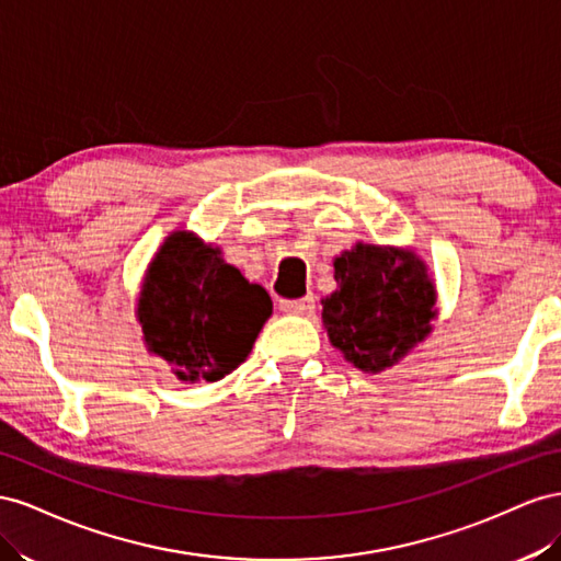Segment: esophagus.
Wrapping results in <instances>:
<instances>
[{"mask_svg": "<svg viewBox=\"0 0 561 561\" xmlns=\"http://www.w3.org/2000/svg\"><path fill=\"white\" fill-rule=\"evenodd\" d=\"M282 312L289 314H310L314 310V296L308 294L306 298H296V300H279Z\"/></svg>", "mask_w": 561, "mask_h": 561, "instance_id": "34e87169", "label": "esophagus"}]
</instances>
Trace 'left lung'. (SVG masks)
I'll list each match as a JSON object with an SVG mask.
<instances>
[{
  "label": "left lung",
  "instance_id": "left-lung-1",
  "mask_svg": "<svg viewBox=\"0 0 561 561\" xmlns=\"http://www.w3.org/2000/svg\"><path fill=\"white\" fill-rule=\"evenodd\" d=\"M339 289L322 298L329 341L364 374L386 371L432 331L437 291L409 249L357 242L333 259Z\"/></svg>",
  "mask_w": 561,
  "mask_h": 561
}]
</instances>
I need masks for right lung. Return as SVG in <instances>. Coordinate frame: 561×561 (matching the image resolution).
Wrapping results in <instances>:
<instances>
[{
    "label": "right lung",
    "instance_id": "add662e5",
    "mask_svg": "<svg viewBox=\"0 0 561 561\" xmlns=\"http://www.w3.org/2000/svg\"><path fill=\"white\" fill-rule=\"evenodd\" d=\"M136 312L148 350L179 380L216 382L249 357L272 300L222 261L218 247L175 230L148 265Z\"/></svg>",
    "mask_w": 561,
    "mask_h": 561
}]
</instances>
